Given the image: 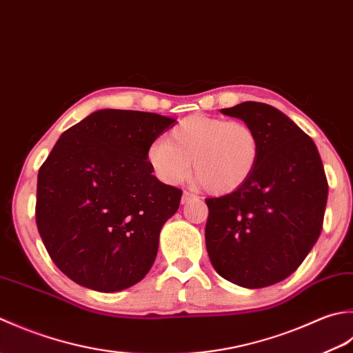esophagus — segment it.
<instances>
[{"instance_id":"34e87169","label":"esophagus","mask_w":353,"mask_h":353,"mask_svg":"<svg viewBox=\"0 0 353 353\" xmlns=\"http://www.w3.org/2000/svg\"><path fill=\"white\" fill-rule=\"evenodd\" d=\"M195 198H196V195H193V193L184 192V193H183V198H181V203H183V204H187V203H190V201L195 199Z\"/></svg>"}]
</instances>
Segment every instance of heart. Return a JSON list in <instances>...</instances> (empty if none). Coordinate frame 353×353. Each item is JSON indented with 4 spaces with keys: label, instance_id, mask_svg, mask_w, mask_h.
<instances>
[{
    "label": "heart",
    "instance_id": "heart-1",
    "mask_svg": "<svg viewBox=\"0 0 353 353\" xmlns=\"http://www.w3.org/2000/svg\"><path fill=\"white\" fill-rule=\"evenodd\" d=\"M261 139L245 121L193 114L170 129L166 141L148 148L154 175L166 184L183 183L192 170L213 195H228L245 184L261 158Z\"/></svg>",
    "mask_w": 353,
    "mask_h": 353
}]
</instances>
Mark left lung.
Wrapping results in <instances>:
<instances>
[{"label": "left lung", "instance_id": "8db88e82", "mask_svg": "<svg viewBox=\"0 0 353 353\" xmlns=\"http://www.w3.org/2000/svg\"><path fill=\"white\" fill-rule=\"evenodd\" d=\"M221 112L253 128L262 149L241 189L205 199V247L221 277L256 290L290 277L315 245L327 179L311 137L277 108L243 102Z\"/></svg>", "mask_w": 353, "mask_h": 353}]
</instances>
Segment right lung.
I'll use <instances>...</instances> for the list:
<instances>
[{
  "instance_id": "obj_1",
  "label": "right lung",
  "mask_w": 353,
  "mask_h": 353,
  "mask_svg": "<svg viewBox=\"0 0 353 353\" xmlns=\"http://www.w3.org/2000/svg\"><path fill=\"white\" fill-rule=\"evenodd\" d=\"M175 121L100 110L67 129L41 166L36 224L56 267L77 285L121 291L154 265L183 192L152 175L146 152Z\"/></svg>"
}]
</instances>
